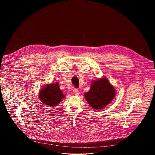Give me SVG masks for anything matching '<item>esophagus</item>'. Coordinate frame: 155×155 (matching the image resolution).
Segmentation results:
<instances>
[{
	"instance_id": "1",
	"label": "esophagus",
	"mask_w": 155,
	"mask_h": 155,
	"mask_svg": "<svg viewBox=\"0 0 155 155\" xmlns=\"http://www.w3.org/2000/svg\"><path fill=\"white\" fill-rule=\"evenodd\" d=\"M73 92L75 95H79V94H80V91L78 89L74 88L73 89Z\"/></svg>"
}]
</instances>
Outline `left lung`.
I'll return each mask as SVG.
<instances>
[{
  "label": "left lung",
  "instance_id": "obj_1",
  "mask_svg": "<svg viewBox=\"0 0 155 155\" xmlns=\"http://www.w3.org/2000/svg\"><path fill=\"white\" fill-rule=\"evenodd\" d=\"M84 96L94 110H99L109 104L116 96V91L106 78L93 81L90 90Z\"/></svg>",
  "mask_w": 155,
  "mask_h": 155
}]
</instances>
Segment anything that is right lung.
<instances>
[{
  "instance_id": "right-lung-1",
  "label": "right lung",
  "mask_w": 155,
  "mask_h": 155,
  "mask_svg": "<svg viewBox=\"0 0 155 155\" xmlns=\"http://www.w3.org/2000/svg\"><path fill=\"white\" fill-rule=\"evenodd\" d=\"M39 97L44 104L48 106H57L64 97L61 90L59 88V84H48L42 88L39 92Z\"/></svg>"
}]
</instances>
